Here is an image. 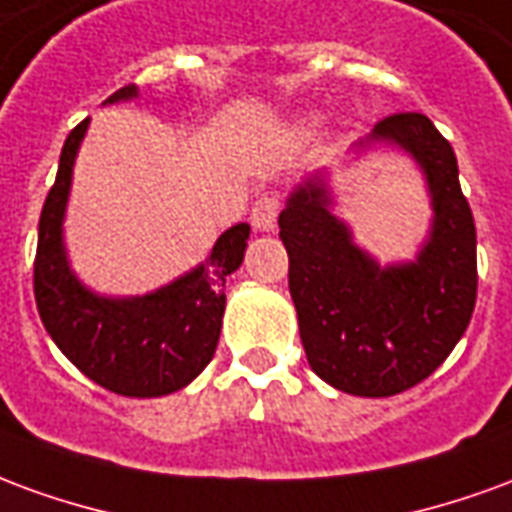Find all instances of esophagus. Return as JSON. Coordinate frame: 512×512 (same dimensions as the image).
I'll return each mask as SVG.
<instances>
[{
	"instance_id": "1",
	"label": "esophagus",
	"mask_w": 512,
	"mask_h": 512,
	"mask_svg": "<svg viewBox=\"0 0 512 512\" xmlns=\"http://www.w3.org/2000/svg\"><path fill=\"white\" fill-rule=\"evenodd\" d=\"M279 208H282V202H279L277 194H263V197H257V202L252 205V224H255V230H260V233L274 230V227H277Z\"/></svg>"
}]
</instances>
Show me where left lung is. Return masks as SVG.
Instances as JSON below:
<instances>
[{
    "mask_svg": "<svg viewBox=\"0 0 512 512\" xmlns=\"http://www.w3.org/2000/svg\"><path fill=\"white\" fill-rule=\"evenodd\" d=\"M370 139L408 150L428 178L433 227L417 260L378 268L329 213V191L318 180L293 191L279 213V238L315 376L348 395L389 397L425 381L472 321L477 233L452 145L428 117L389 115Z\"/></svg>",
    "mask_w": 512,
    "mask_h": 512,
    "instance_id": "left-lung-1",
    "label": "left lung"
}]
</instances>
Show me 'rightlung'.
Masks as SVG:
<instances>
[{
  "mask_svg": "<svg viewBox=\"0 0 512 512\" xmlns=\"http://www.w3.org/2000/svg\"><path fill=\"white\" fill-rule=\"evenodd\" d=\"M120 87L109 104L134 98ZM90 120L62 145L60 169L43 202L35 252V301L40 321L62 354L109 392L161 397L200 376L213 359L224 315V282L241 266L249 224L219 235L208 260L167 288L139 299H104L73 277L62 249V216L71 191L73 158Z\"/></svg>",
  "mask_w": 512,
  "mask_h": 512,
  "instance_id": "obj_1",
  "label": "right lung"
}]
</instances>
